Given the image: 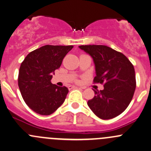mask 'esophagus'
Here are the masks:
<instances>
[{"label":"esophagus","instance_id":"34e87169","mask_svg":"<svg viewBox=\"0 0 151 151\" xmlns=\"http://www.w3.org/2000/svg\"><path fill=\"white\" fill-rule=\"evenodd\" d=\"M78 88V87L74 86V85H71V86H69V89H72V88Z\"/></svg>","mask_w":151,"mask_h":151}]
</instances>
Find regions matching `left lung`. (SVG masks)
<instances>
[{
	"label": "left lung",
	"mask_w": 151,
	"mask_h": 151,
	"mask_svg": "<svg viewBox=\"0 0 151 151\" xmlns=\"http://www.w3.org/2000/svg\"><path fill=\"white\" fill-rule=\"evenodd\" d=\"M93 58L96 76L95 83L104 84L102 90H94L88 106L98 117L111 119L121 114L132 99L136 88L133 65L123 53L101 45H80Z\"/></svg>",
	"instance_id": "8db88e82"
}]
</instances>
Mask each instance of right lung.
<instances>
[{
	"label": "right lung",
	"mask_w": 151,
	"mask_h": 151,
	"mask_svg": "<svg viewBox=\"0 0 151 151\" xmlns=\"http://www.w3.org/2000/svg\"><path fill=\"white\" fill-rule=\"evenodd\" d=\"M72 48V45H44L30 52L22 63L19 88L24 101L37 114L50 115L64 102L68 88L53 85L50 80Z\"/></svg>",
	"instance_id": "add662e5"
}]
</instances>
